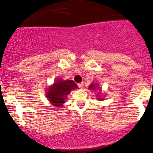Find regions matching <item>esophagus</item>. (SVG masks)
Returning a JSON list of instances; mask_svg holds the SVG:
<instances>
[{
  "instance_id": "obj_1",
  "label": "esophagus",
  "mask_w": 153,
  "mask_h": 153,
  "mask_svg": "<svg viewBox=\"0 0 153 153\" xmlns=\"http://www.w3.org/2000/svg\"><path fill=\"white\" fill-rule=\"evenodd\" d=\"M78 86H79V88H83V82H82V83H78Z\"/></svg>"
}]
</instances>
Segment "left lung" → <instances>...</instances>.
<instances>
[{"label":"left lung","mask_w":153,"mask_h":153,"mask_svg":"<svg viewBox=\"0 0 153 153\" xmlns=\"http://www.w3.org/2000/svg\"><path fill=\"white\" fill-rule=\"evenodd\" d=\"M97 86H98V85H97V84H95V83H92V84L90 85V86H89V88H90V90H95V89L99 88V87Z\"/></svg>","instance_id":"8db88e82"}]
</instances>
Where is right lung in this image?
<instances>
[{
    "label": "right lung",
    "mask_w": 153,
    "mask_h": 153,
    "mask_svg": "<svg viewBox=\"0 0 153 153\" xmlns=\"http://www.w3.org/2000/svg\"><path fill=\"white\" fill-rule=\"evenodd\" d=\"M77 88V85L73 80L59 79L50 87L47 93V97L53 106L60 107L63 106L70 91Z\"/></svg>",
    "instance_id": "obj_1"
}]
</instances>
